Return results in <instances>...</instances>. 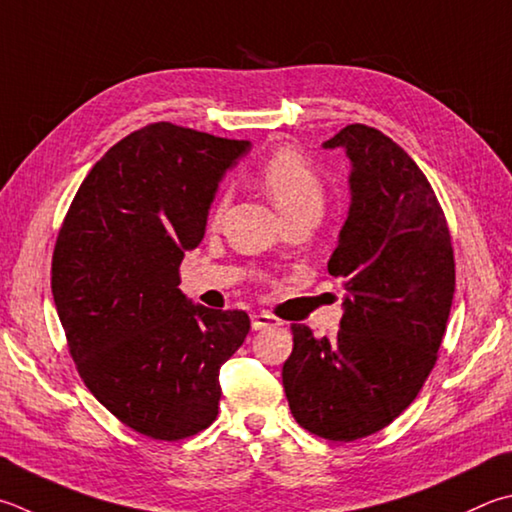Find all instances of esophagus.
I'll list each match as a JSON object with an SVG mask.
<instances>
[{
  "mask_svg": "<svg viewBox=\"0 0 512 512\" xmlns=\"http://www.w3.org/2000/svg\"><path fill=\"white\" fill-rule=\"evenodd\" d=\"M250 324H253L255 331H262V329H268V327H277L280 320L273 318V315H266V313H255L253 318H250Z\"/></svg>",
  "mask_w": 512,
  "mask_h": 512,
  "instance_id": "1",
  "label": "esophagus"
}]
</instances>
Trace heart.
Here are the masks:
<instances>
[{"label":"heart","mask_w":512,"mask_h":512,"mask_svg":"<svg viewBox=\"0 0 512 512\" xmlns=\"http://www.w3.org/2000/svg\"><path fill=\"white\" fill-rule=\"evenodd\" d=\"M259 181L271 194L275 206L280 208L284 215L300 210L304 206H320L324 199L322 181L315 167L304 159V156L293 150V147H282V150L273 152L268 159L259 165ZM230 201L228 190H224L217 197L215 206H212V219H219Z\"/></svg>","instance_id":"obj_1"}]
</instances>
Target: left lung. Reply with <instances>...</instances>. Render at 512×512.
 <instances>
[{"instance_id": "obj_1", "label": "left lung", "mask_w": 512, "mask_h": 512, "mask_svg": "<svg viewBox=\"0 0 512 512\" xmlns=\"http://www.w3.org/2000/svg\"><path fill=\"white\" fill-rule=\"evenodd\" d=\"M351 159V208L329 273L347 286L336 338L293 324L282 367L304 430L356 441L401 416L439 358L454 297V250L443 208L410 154L367 125L324 143Z\"/></svg>"}]
</instances>
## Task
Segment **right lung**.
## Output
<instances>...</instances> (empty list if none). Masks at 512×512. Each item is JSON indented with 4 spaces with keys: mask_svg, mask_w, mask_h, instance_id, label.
<instances>
[{
    "mask_svg": "<svg viewBox=\"0 0 512 512\" xmlns=\"http://www.w3.org/2000/svg\"><path fill=\"white\" fill-rule=\"evenodd\" d=\"M248 147L172 123L136 129L91 167L55 239L51 291L78 374L156 441L212 425L219 369L250 331L244 311L194 306L179 288L221 176Z\"/></svg>",
    "mask_w": 512,
    "mask_h": 512,
    "instance_id": "1",
    "label": "right lung"
}]
</instances>
